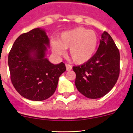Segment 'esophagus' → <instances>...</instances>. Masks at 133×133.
<instances>
[{"mask_svg": "<svg viewBox=\"0 0 133 133\" xmlns=\"http://www.w3.org/2000/svg\"><path fill=\"white\" fill-rule=\"evenodd\" d=\"M65 67H66V70H67V71H70V70H71L72 66H71V65H69V64H65Z\"/></svg>", "mask_w": 133, "mask_h": 133, "instance_id": "34e87169", "label": "esophagus"}]
</instances>
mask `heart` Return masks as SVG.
I'll return each instance as SVG.
<instances>
[{
    "instance_id": "1",
    "label": "heart",
    "mask_w": 133,
    "mask_h": 133,
    "mask_svg": "<svg viewBox=\"0 0 133 133\" xmlns=\"http://www.w3.org/2000/svg\"><path fill=\"white\" fill-rule=\"evenodd\" d=\"M97 34L92 30L77 27L60 34L58 40L51 42L52 51L58 56L64 55L69 48V55L76 64H83L90 60L98 47Z\"/></svg>"
}]
</instances>
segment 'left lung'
I'll use <instances>...</instances> for the list:
<instances>
[{
    "label": "left lung",
    "mask_w": 133,
    "mask_h": 133,
    "mask_svg": "<svg viewBox=\"0 0 133 133\" xmlns=\"http://www.w3.org/2000/svg\"><path fill=\"white\" fill-rule=\"evenodd\" d=\"M98 50L90 60L73 68L76 73L75 85L89 98H99L115 86L120 73V53L112 37L102 34Z\"/></svg>",
    "instance_id": "left-lung-1"
}]
</instances>
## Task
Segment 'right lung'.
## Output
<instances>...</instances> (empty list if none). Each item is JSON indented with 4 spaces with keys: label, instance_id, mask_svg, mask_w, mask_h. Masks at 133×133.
<instances>
[{
    "label": "right lung",
    "instance_id": "right-lung-1",
    "mask_svg": "<svg viewBox=\"0 0 133 133\" xmlns=\"http://www.w3.org/2000/svg\"><path fill=\"white\" fill-rule=\"evenodd\" d=\"M49 39L45 30L35 28L21 35L9 51L11 80L17 92L25 98L42 101L53 95L65 64H53L45 58Z\"/></svg>",
    "mask_w": 133,
    "mask_h": 133
}]
</instances>
